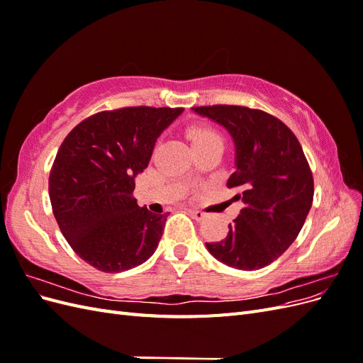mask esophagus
I'll return each mask as SVG.
<instances>
[{"label": "esophagus", "mask_w": 363, "mask_h": 363, "mask_svg": "<svg viewBox=\"0 0 363 363\" xmlns=\"http://www.w3.org/2000/svg\"><path fill=\"white\" fill-rule=\"evenodd\" d=\"M189 213L192 215L194 219H196V221H203V219L206 218V213L201 212V211H195V208H191Z\"/></svg>", "instance_id": "obj_1"}]
</instances>
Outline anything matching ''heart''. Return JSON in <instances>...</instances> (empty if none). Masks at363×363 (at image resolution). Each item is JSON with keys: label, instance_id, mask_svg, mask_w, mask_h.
I'll use <instances>...</instances> for the list:
<instances>
[{"label": "heart", "instance_id": "b5f03b06", "mask_svg": "<svg viewBox=\"0 0 363 363\" xmlns=\"http://www.w3.org/2000/svg\"><path fill=\"white\" fill-rule=\"evenodd\" d=\"M195 150H203L215 144H223V136L213 127L208 125H192L188 130Z\"/></svg>", "mask_w": 363, "mask_h": 363}]
</instances>
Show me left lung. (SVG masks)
<instances>
[{"instance_id": "left-lung-1", "label": "left lung", "mask_w": 363, "mask_h": 363, "mask_svg": "<svg viewBox=\"0 0 363 363\" xmlns=\"http://www.w3.org/2000/svg\"><path fill=\"white\" fill-rule=\"evenodd\" d=\"M194 112L224 125L236 147V188L244 207L225 239L206 242L227 267L255 271L280 257L294 240L313 201V177L298 139L280 119L245 106H200Z\"/></svg>"}]
</instances>
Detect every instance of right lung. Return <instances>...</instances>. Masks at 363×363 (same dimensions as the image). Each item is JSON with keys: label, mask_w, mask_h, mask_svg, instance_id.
Segmentation results:
<instances>
[{"label": "right lung", "mask_w": 363, "mask_h": 363, "mask_svg": "<svg viewBox=\"0 0 363 363\" xmlns=\"http://www.w3.org/2000/svg\"><path fill=\"white\" fill-rule=\"evenodd\" d=\"M182 107H123L98 112L65 138L50 171L54 218L75 255L103 272L147 262L168 213L139 207L135 177Z\"/></svg>", "instance_id": "add662e5"}]
</instances>
